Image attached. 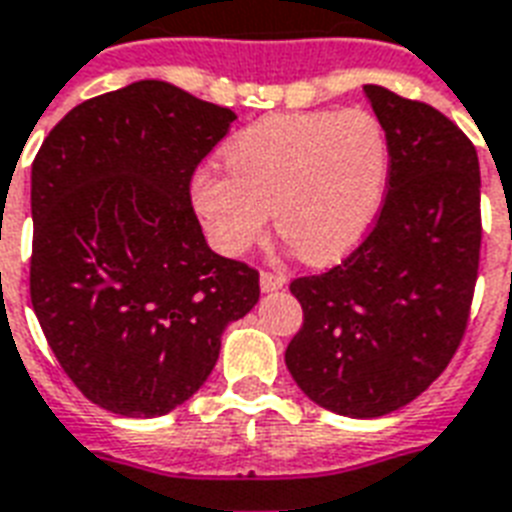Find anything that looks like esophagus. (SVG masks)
Listing matches in <instances>:
<instances>
[{"mask_svg":"<svg viewBox=\"0 0 512 512\" xmlns=\"http://www.w3.org/2000/svg\"><path fill=\"white\" fill-rule=\"evenodd\" d=\"M285 283H288V280H285L283 272H267V269L261 272V291H280Z\"/></svg>","mask_w":512,"mask_h":512,"instance_id":"obj_1","label":"esophagus"}]
</instances>
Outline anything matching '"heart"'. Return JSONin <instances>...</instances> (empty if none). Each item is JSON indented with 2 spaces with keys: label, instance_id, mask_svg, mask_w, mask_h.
Masks as SVG:
<instances>
[{
  "label": "heart",
  "instance_id": "1",
  "mask_svg": "<svg viewBox=\"0 0 512 512\" xmlns=\"http://www.w3.org/2000/svg\"><path fill=\"white\" fill-rule=\"evenodd\" d=\"M229 173L197 170L194 213L224 256L261 243L269 211L310 264L342 259L374 227L390 181V138L366 109L272 114L224 146Z\"/></svg>",
  "mask_w": 512,
  "mask_h": 512
}]
</instances>
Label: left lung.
I'll return each instance as SVG.
<instances>
[{
	"mask_svg": "<svg viewBox=\"0 0 512 512\" xmlns=\"http://www.w3.org/2000/svg\"><path fill=\"white\" fill-rule=\"evenodd\" d=\"M363 93L390 138L382 211L342 264L293 280L304 323L285 350L307 398L355 419L398 411L443 374L481 259L473 141L422 101L379 85Z\"/></svg>",
	"mask_w": 512,
	"mask_h": 512,
	"instance_id": "1",
	"label": "left lung"
}]
</instances>
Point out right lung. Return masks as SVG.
I'll return each instance as SVG.
<instances>
[{"mask_svg":"<svg viewBox=\"0 0 512 512\" xmlns=\"http://www.w3.org/2000/svg\"><path fill=\"white\" fill-rule=\"evenodd\" d=\"M160 79L82 101L31 165V307L87 400L162 417L200 390L259 272L205 243L189 184L235 122Z\"/></svg>","mask_w":512,"mask_h":512,"instance_id":"obj_1","label":"right lung"}]
</instances>
